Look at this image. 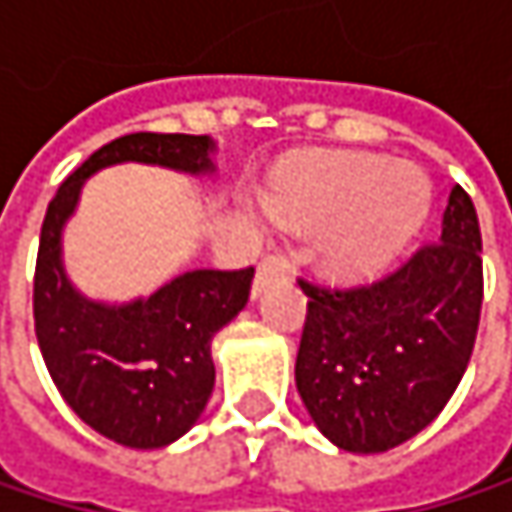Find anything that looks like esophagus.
<instances>
[{"label": "esophagus", "mask_w": 512, "mask_h": 512, "mask_svg": "<svg viewBox=\"0 0 512 512\" xmlns=\"http://www.w3.org/2000/svg\"><path fill=\"white\" fill-rule=\"evenodd\" d=\"M287 275V260L281 255H266L260 263H257V275H255V287H252V296H260L272 281L284 278Z\"/></svg>", "instance_id": "esophagus-1"}]
</instances>
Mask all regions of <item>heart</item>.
Returning <instances> with one entry per match:
<instances>
[{
	"instance_id": "1",
	"label": "heart",
	"mask_w": 512,
	"mask_h": 512,
	"mask_svg": "<svg viewBox=\"0 0 512 512\" xmlns=\"http://www.w3.org/2000/svg\"><path fill=\"white\" fill-rule=\"evenodd\" d=\"M433 183L415 162L382 154H332L266 195L284 225L326 228L320 260L341 281H364L403 255L421 234Z\"/></svg>"
}]
</instances>
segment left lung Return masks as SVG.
<instances>
[{
    "label": "left lung",
    "instance_id": "8db88e82",
    "mask_svg": "<svg viewBox=\"0 0 512 512\" xmlns=\"http://www.w3.org/2000/svg\"><path fill=\"white\" fill-rule=\"evenodd\" d=\"M308 317L296 388L317 430L350 454L391 451L436 421L474 350L483 260L480 225L451 189L442 237L400 269L353 290L299 278Z\"/></svg>",
    "mask_w": 512,
    "mask_h": 512
}]
</instances>
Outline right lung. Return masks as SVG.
<instances>
[{"mask_svg":"<svg viewBox=\"0 0 512 512\" xmlns=\"http://www.w3.org/2000/svg\"><path fill=\"white\" fill-rule=\"evenodd\" d=\"M216 142L183 133H130L88 156L55 192L35 266V335L64 403L100 436L139 451L177 442L201 418L216 367L213 335L249 302L255 266L192 269L151 296L109 305L64 272L61 234L91 174L121 162L213 174Z\"/></svg>","mask_w":512,"mask_h":512,"instance_id":"add662e5","label":"right lung"}]
</instances>
